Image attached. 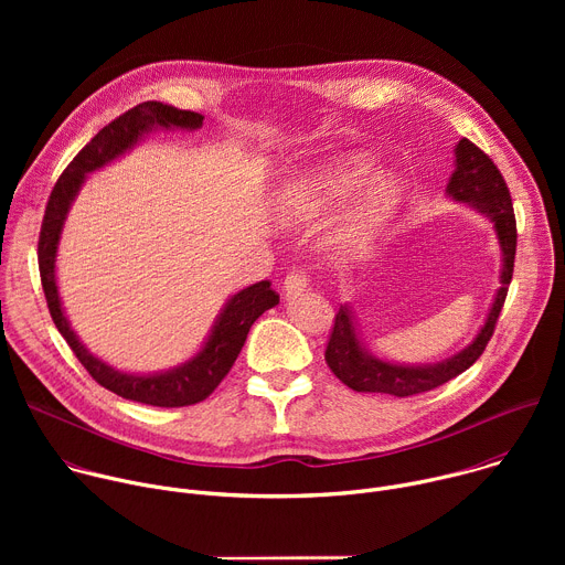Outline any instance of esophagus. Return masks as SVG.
<instances>
[{
  "label": "esophagus",
  "mask_w": 565,
  "mask_h": 565,
  "mask_svg": "<svg viewBox=\"0 0 565 565\" xmlns=\"http://www.w3.org/2000/svg\"><path fill=\"white\" fill-rule=\"evenodd\" d=\"M306 286H308V275L303 270H292L284 279V295L286 297L299 295L301 290H306Z\"/></svg>",
  "instance_id": "esophagus-1"
}]
</instances>
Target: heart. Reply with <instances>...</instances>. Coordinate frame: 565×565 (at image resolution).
<instances>
[{"label": "heart", "instance_id": "1", "mask_svg": "<svg viewBox=\"0 0 565 565\" xmlns=\"http://www.w3.org/2000/svg\"><path fill=\"white\" fill-rule=\"evenodd\" d=\"M375 170V160L366 153H353L335 166L321 170L303 181H299L286 196L284 207L290 216L308 218L327 210L331 203L351 194L362 181H366ZM402 199V188L395 177L377 174L373 177L353 199L342 225L335 232V244L347 248L362 236L382 227L397 210Z\"/></svg>", "mask_w": 565, "mask_h": 565}]
</instances>
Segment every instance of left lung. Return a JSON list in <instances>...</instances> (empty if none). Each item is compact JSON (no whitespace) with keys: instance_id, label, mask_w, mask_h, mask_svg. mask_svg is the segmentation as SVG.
Listing matches in <instances>:
<instances>
[{"instance_id":"8db88e82","label":"left lung","mask_w":565,"mask_h":565,"mask_svg":"<svg viewBox=\"0 0 565 565\" xmlns=\"http://www.w3.org/2000/svg\"><path fill=\"white\" fill-rule=\"evenodd\" d=\"M456 170L447 183V194L460 203H469L480 214H486L497 230L501 253H503V270H501V288L494 297L490 315L482 324L476 340L465 347L454 358L429 364V366H405L391 364L366 349H362L353 317L347 306H340L331 338L327 344V364L329 369L353 391L362 393H388L397 397H409L416 393L431 391L462 371H467L486 351L488 342L494 335L501 308L508 297V288L514 273V255H516V218L512 207V196L508 183L494 160L476 147L469 138H462L456 149Z\"/></svg>"}]
</instances>
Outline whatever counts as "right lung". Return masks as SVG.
Here are the masks:
<instances>
[{
  "instance_id": "add662e5",
  "label": "right lung",
  "mask_w": 565,
  "mask_h": 565,
  "mask_svg": "<svg viewBox=\"0 0 565 565\" xmlns=\"http://www.w3.org/2000/svg\"><path fill=\"white\" fill-rule=\"evenodd\" d=\"M203 125V116L185 109H177L163 103H142L134 109L125 111L107 127H103L92 142H87L77 156L66 166L62 177L57 179L46 210L42 218L40 241H38V264L44 297L49 303V312L53 317V324L75 353L89 375L105 388L114 391L116 395L151 407H188L205 399L221 380L230 373L234 360L238 358L241 349L246 344L248 331L268 308L279 303V295L270 288V281H259L241 292H236L218 315L216 324L203 344V349L185 364L156 373V375H129L116 371L114 366L105 364L103 360L94 358L85 344L75 338L68 321L64 317L57 286H55V255H57V241L79 185L85 183V174L107 166L109 160L127 151L142 134L151 131L153 127H179V129H199Z\"/></svg>"
}]
</instances>
